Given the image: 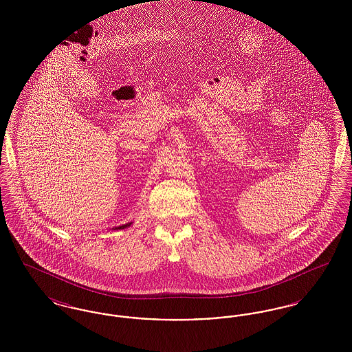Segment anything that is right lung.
Listing matches in <instances>:
<instances>
[{"label":"right lung","mask_w":352,"mask_h":352,"mask_svg":"<svg viewBox=\"0 0 352 352\" xmlns=\"http://www.w3.org/2000/svg\"><path fill=\"white\" fill-rule=\"evenodd\" d=\"M132 223H128V224H124V226H120V227H118L116 230H124V228H126V227H129Z\"/></svg>","instance_id":"add662e5"}]
</instances>
